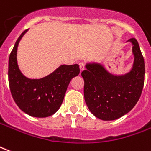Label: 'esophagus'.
<instances>
[{
	"mask_svg": "<svg viewBox=\"0 0 151 151\" xmlns=\"http://www.w3.org/2000/svg\"><path fill=\"white\" fill-rule=\"evenodd\" d=\"M79 66H80V69H81V71H82V70H84V63H82V62H81V63H79Z\"/></svg>",
	"mask_w": 151,
	"mask_h": 151,
	"instance_id": "esophagus-1",
	"label": "esophagus"
}]
</instances>
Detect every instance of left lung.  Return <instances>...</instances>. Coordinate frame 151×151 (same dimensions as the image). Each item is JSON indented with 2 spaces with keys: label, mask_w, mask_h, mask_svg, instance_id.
<instances>
[{
  "label": "left lung",
  "mask_w": 151,
  "mask_h": 151,
  "mask_svg": "<svg viewBox=\"0 0 151 151\" xmlns=\"http://www.w3.org/2000/svg\"><path fill=\"white\" fill-rule=\"evenodd\" d=\"M132 44V70L123 76L109 73L99 63L86 64L84 78V100L91 113L102 120H115L129 113L142 94L145 78L144 58L135 38Z\"/></svg>",
  "instance_id": "left-lung-1"
}]
</instances>
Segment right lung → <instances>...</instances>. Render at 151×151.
Instances as JSON below:
<instances>
[{
	"label": "right lung",
	"instance_id": "add662e5",
	"mask_svg": "<svg viewBox=\"0 0 151 151\" xmlns=\"http://www.w3.org/2000/svg\"><path fill=\"white\" fill-rule=\"evenodd\" d=\"M25 30L17 40L9 58V84L17 106L27 115L45 118L53 115L63 101L70 80L80 73L78 64L62 65L45 77L29 79L20 71L17 63V50Z\"/></svg>",
	"mask_w": 151,
	"mask_h": 151
}]
</instances>
